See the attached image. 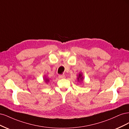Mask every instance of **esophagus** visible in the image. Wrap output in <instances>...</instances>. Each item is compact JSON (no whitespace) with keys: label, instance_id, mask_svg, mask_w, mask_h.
Listing matches in <instances>:
<instances>
[{"label":"esophagus","instance_id":"esophagus-1","mask_svg":"<svg viewBox=\"0 0 129 129\" xmlns=\"http://www.w3.org/2000/svg\"><path fill=\"white\" fill-rule=\"evenodd\" d=\"M58 77L60 79H63V78H65V76L64 75V74H60V75H59Z\"/></svg>","mask_w":129,"mask_h":129}]
</instances>
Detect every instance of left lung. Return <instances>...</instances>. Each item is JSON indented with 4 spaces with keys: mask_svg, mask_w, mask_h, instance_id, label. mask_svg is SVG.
Wrapping results in <instances>:
<instances>
[{
    "mask_svg": "<svg viewBox=\"0 0 129 129\" xmlns=\"http://www.w3.org/2000/svg\"><path fill=\"white\" fill-rule=\"evenodd\" d=\"M82 78H83V77H82V75L81 74H79V77H78V81H79L80 80H82Z\"/></svg>",
    "mask_w": 129,
    "mask_h": 129,
    "instance_id": "obj_1",
    "label": "left lung"
}]
</instances>
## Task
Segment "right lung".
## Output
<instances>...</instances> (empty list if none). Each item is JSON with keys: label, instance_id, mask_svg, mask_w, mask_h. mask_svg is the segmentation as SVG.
Segmentation results:
<instances>
[{"label": "right lung", "instance_id": "right-lung-1", "mask_svg": "<svg viewBox=\"0 0 129 129\" xmlns=\"http://www.w3.org/2000/svg\"><path fill=\"white\" fill-rule=\"evenodd\" d=\"M45 81H46V82H47V81H49V80H48V79H45Z\"/></svg>", "mask_w": 129, "mask_h": 129}]
</instances>
